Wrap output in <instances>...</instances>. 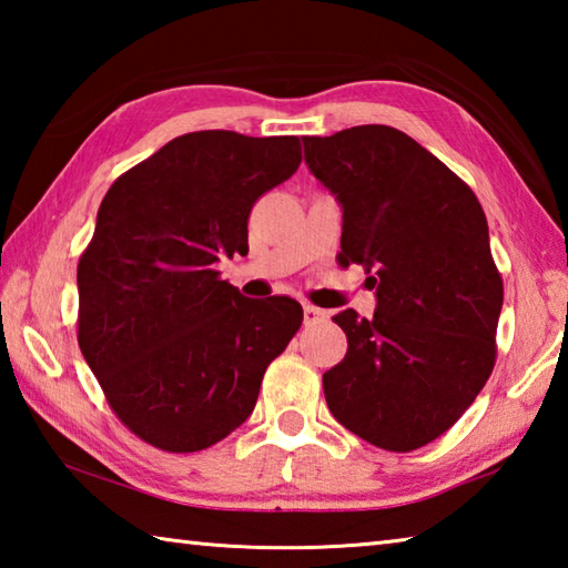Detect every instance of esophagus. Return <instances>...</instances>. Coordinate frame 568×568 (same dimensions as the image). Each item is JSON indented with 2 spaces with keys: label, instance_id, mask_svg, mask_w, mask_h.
<instances>
[{
  "label": "esophagus",
  "instance_id": "34e87169",
  "mask_svg": "<svg viewBox=\"0 0 568 568\" xmlns=\"http://www.w3.org/2000/svg\"><path fill=\"white\" fill-rule=\"evenodd\" d=\"M303 321L305 325H315L325 321V311H321V307H313V305H303Z\"/></svg>",
  "mask_w": 568,
  "mask_h": 568
}]
</instances>
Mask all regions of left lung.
<instances>
[{
	"label": "left lung",
	"instance_id": "1",
	"mask_svg": "<svg viewBox=\"0 0 568 568\" xmlns=\"http://www.w3.org/2000/svg\"><path fill=\"white\" fill-rule=\"evenodd\" d=\"M305 165L343 210L341 263H361L376 313L335 315L348 353L323 373L335 420L416 450L464 416L496 361L504 283L464 180L388 124L303 138Z\"/></svg>",
	"mask_w": 568,
	"mask_h": 568
}]
</instances>
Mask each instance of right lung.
I'll use <instances>...</instances> for the list:
<instances>
[{"label":"right lung","instance_id":"1","mask_svg":"<svg viewBox=\"0 0 568 568\" xmlns=\"http://www.w3.org/2000/svg\"><path fill=\"white\" fill-rule=\"evenodd\" d=\"M301 160L297 138L187 132L104 195L77 265V341L112 410L148 444L192 454L233 434L301 328L293 297H245L215 271L247 247L255 200Z\"/></svg>","mask_w":568,"mask_h":568}]
</instances>
